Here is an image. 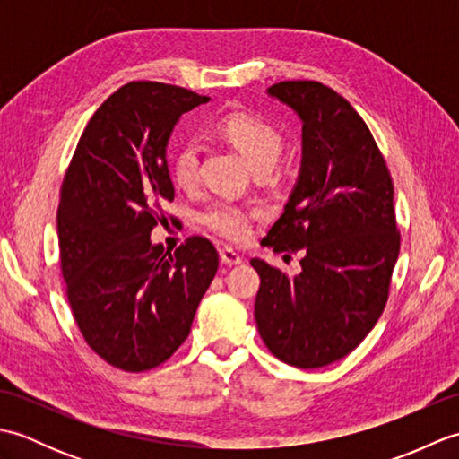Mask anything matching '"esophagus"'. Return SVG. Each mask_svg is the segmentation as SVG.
<instances>
[{
	"label": "esophagus",
	"mask_w": 459,
	"mask_h": 459,
	"mask_svg": "<svg viewBox=\"0 0 459 459\" xmlns=\"http://www.w3.org/2000/svg\"><path fill=\"white\" fill-rule=\"evenodd\" d=\"M221 260L224 262V264L227 266H238V264H242V262H245V258H242L237 250H232V248H221Z\"/></svg>",
	"instance_id": "1"
}]
</instances>
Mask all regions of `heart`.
<instances>
[{"label": "heart", "instance_id": "heart-1", "mask_svg": "<svg viewBox=\"0 0 459 459\" xmlns=\"http://www.w3.org/2000/svg\"><path fill=\"white\" fill-rule=\"evenodd\" d=\"M217 130L229 143L242 153L252 171L272 169L280 158L281 135L260 116L248 112H230L222 116ZM199 175V143L181 142L171 153V178L181 189H191ZM201 221L217 235L229 240H245L250 235L252 212L235 203H214L201 214Z\"/></svg>", "mask_w": 459, "mask_h": 459}]
</instances>
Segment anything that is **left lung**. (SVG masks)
<instances>
[{"instance_id": "obj_1", "label": "left lung", "mask_w": 459, "mask_h": 459, "mask_svg": "<svg viewBox=\"0 0 459 459\" xmlns=\"http://www.w3.org/2000/svg\"><path fill=\"white\" fill-rule=\"evenodd\" d=\"M301 120V163L281 217L262 240L301 252L298 276L252 258L255 317L284 363L319 368L349 355L383 314L401 250L393 179L367 124L343 96L314 81L266 91Z\"/></svg>"}]
</instances>
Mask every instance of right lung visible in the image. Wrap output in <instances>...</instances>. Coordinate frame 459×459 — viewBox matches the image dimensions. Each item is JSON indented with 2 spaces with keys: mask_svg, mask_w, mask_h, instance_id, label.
Here are the masks:
<instances>
[{
  "mask_svg": "<svg viewBox=\"0 0 459 459\" xmlns=\"http://www.w3.org/2000/svg\"><path fill=\"white\" fill-rule=\"evenodd\" d=\"M207 100L161 82L122 86L84 128L61 187L56 235L76 325L96 355L130 373L179 349L219 268L207 238L171 252L150 237L175 197L171 132Z\"/></svg>",
  "mask_w": 459,
  "mask_h": 459,
  "instance_id": "obj_1",
  "label": "right lung"
}]
</instances>
